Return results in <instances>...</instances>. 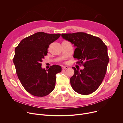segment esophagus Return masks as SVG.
Listing matches in <instances>:
<instances>
[{"instance_id":"obj_1","label":"esophagus","mask_w":123,"mask_h":123,"mask_svg":"<svg viewBox=\"0 0 123 123\" xmlns=\"http://www.w3.org/2000/svg\"><path fill=\"white\" fill-rule=\"evenodd\" d=\"M62 70H65V69H67L68 68V67L67 66H62Z\"/></svg>"}]
</instances>
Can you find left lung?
<instances>
[{"label":"left lung","mask_w":123,"mask_h":123,"mask_svg":"<svg viewBox=\"0 0 123 123\" xmlns=\"http://www.w3.org/2000/svg\"><path fill=\"white\" fill-rule=\"evenodd\" d=\"M62 38L76 47L73 57L84 66L83 70L72 68L74 75L70 79L73 90L83 95H88L97 90L107 72L109 58L107 47L102 40L84 32L62 34Z\"/></svg>","instance_id":"obj_1"}]
</instances>
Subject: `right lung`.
<instances>
[{
    "label": "right lung",
    "mask_w": 123,
    "mask_h": 123,
    "mask_svg": "<svg viewBox=\"0 0 123 123\" xmlns=\"http://www.w3.org/2000/svg\"><path fill=\"white\" fill-rule=\"evenodd\" d=\"M60 36L37 32L23 39L15 48L13 62L16 74L25 90L33 95L45 96L55 87L56 74L62 71L61 67L54 65L46 70L41 62L50 44Z\"/></svg>",
    "instance_id": "obj_1"
}]
</instances>
